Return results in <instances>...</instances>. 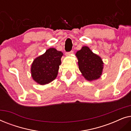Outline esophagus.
I'll use <instances>...</instances> for the list:
<instances>
[{
  "mask_svg": "<svg viewBox=\"0 0 131 131\" xmlns=\"http://www.w3.org/2000/svg\"><path fill=\"white\" fill-rule=\"evenodd\" d=\"M73 51H70V52H66V55H70V54H73Z\"/></svg>",
  "mask_w": 131,
  "mask_h": 131,
  "instance_id": "1",
  "label": "esophagus"
}]
</instances>
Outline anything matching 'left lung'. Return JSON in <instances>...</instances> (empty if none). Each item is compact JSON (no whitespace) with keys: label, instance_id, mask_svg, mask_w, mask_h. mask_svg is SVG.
Masks as SVG:
<instances>
[{"label":"left lung","instance_id":"obj_1","mask_svg":"<svg viewBox=\"0 0 131 131\" xmlns=\"http://www.w3.org/2000/svg\"><path fill=\"white\" fill-rule=\"evenodd\" d=\"M78 65L80 71L86 79L96 80L102 74L103 62L101 58L95 54L87 46H83L77 52Z\"/></svg>","mask_w":131,"mask_h":131}]
</instances>
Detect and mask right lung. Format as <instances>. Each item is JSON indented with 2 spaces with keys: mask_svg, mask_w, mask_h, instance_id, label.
Returning a JSON list of instances; mask_svg holds the SVG:
<instances>
[{
  "mask_svg": "<svg viewBox=\"0 0 131 131\" xmlns=\"http://www.w3.org/2000/svg\"><path fill=\"white\" fill-rule=\"evenodd\" d=\"M63 55L55 48H49L46 52L34 60L31 65L32 78L40 85L49 83L57 78Z\"/></svg>",
  "mask_w": 131,
  "mask_h": 131,
  "instance_id": "1",
  "label": "right lung"
}]
</instances>
